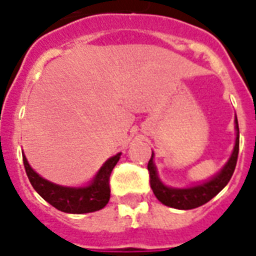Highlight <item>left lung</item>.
Wrapping results in <instances>:
<instances>
[{
    "label": "left lung",
    "instance_id": "left-lung-1",
    "mask_svg": "<svg viewBox=\"0 0 256 256\" xmlns=\"http://www.w3.org/2000/svg\"><path fill=\"white\" fill-rule=\"evenodd\" d=\"M236 146L232 150V154L228 163L224 166L221 171L217 175L213 176L210 180L205 182L197 184L190 188H171V186H164L158 176L156 167L154 164V152L151 155V159L148 162L147 170L150 174V186L152 188L154 194L162 204L167 206L175 208V209H182V210H188V209H194L198 208L208 201H210L216 194L221 192L225 188L226 184L230 182L234 170L236 166V159H238V152H240V128H238V120L236 117Z\"/></svg>",
    "mask_w": 256,
    "mask_h": 256
}]
</instances>
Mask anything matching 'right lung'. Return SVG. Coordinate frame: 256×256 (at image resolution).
I'll use <instances>...</instances> for the list:
<instances>
[{
	"instance_id": "1",
	"label": "right lung",
	"mask_w": 256,
	"mask_h": 256,
	"mask_svg": "<svg viewBox=\"0 0 256 256\" xmlns=\"http://www.w3.org/2000/svg\"><path fill=\"white\" fill-rule=\"evenodd\" d=\"M120 156H121V152L108 159L102 167L100 168V171L93 178L89 186L70 188V186L54 184L39 176L30 167L24 154L22 155L27 178L30 180L32 188L39 193V196H42V198H44L58 210L64 212V213H74V214L100 210L109 202L110 174L120 160Z\"/></svg>"
}]
</instances>
